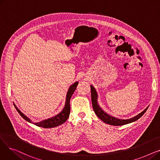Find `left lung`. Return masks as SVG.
<instances>
[{"label":"left lung","mask_w":160,"mask_h":160,"mask_svg":"<svg viewBox=\"0 0 160 160\" xmlns=\"http://www.w3.org/2000/svg\"><path fill=\"white\" fill-rule=\"evenodd\" d=\"M91 101H92V105H93V110L98 118L101 119L102 121H104L106 124H109L113 126H122V125H124V124L134 122L137 121L138 119H139L140 117L146 112L147 110L148 109V107H147L143 112H142L137 116L134 117L133 118L130 119L122 120V119H117L115 117H113L112 116H110L108 115L107 113H106L102 109L99 107L97 100V91L94 88V87L92 86H91Z\"/></svg>","instance_id":"1"}]
</instances>
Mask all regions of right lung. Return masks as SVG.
<instances>
[{
    "label": "right lung",
    "mask_w": 160,
    "mask_h": 160,
    "mask_svg": "<svg viewBox=\"0 0 160 160\" xmlns=\"http://www.w3.org/2000/svg\"><path fill=\"white\" fill-rule=\"evenodd\" d=\"M78 84V82H76L74 84H72L69 89L68 92H67V97H66V102H65V106L63 108V111L57 115L56 116L52 117L51 119H48L47 120L45 121H43L39 123H33V122H32L27 116H25L19 109L16 107V106L14 104V106L15 108V109L19 112V113L20 114V115L22 117V118L27 121L29 122L34 124L35 125L38 126L39 127H43L45 128H54L56 127H58V126L60 125L63 123H64L67 119L69 118V114H70V111H71V107H70V100L71 98L72 95V94L74 93V91L77 89V87Z\"/></svg>",
    "instance_id": "add662e5"
}]
</instances>
